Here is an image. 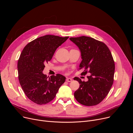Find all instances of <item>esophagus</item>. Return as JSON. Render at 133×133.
<instances>
[{
	"label": "esophagus",
	"mask_w": 133,
	"mask_h": 133,
	"mask_svg": "<svg viewBox=\"0 0 133 133\" xmlns=\"http://www.w3.org/2000/svg\"><path fill=\"white\" fill-rule=\"evenodd\" d=\"M66 81L67 82H70L72 81V79L71 78H66Z\"/></svg>",
	"instance_id": "34e87169"
}]
</instances>
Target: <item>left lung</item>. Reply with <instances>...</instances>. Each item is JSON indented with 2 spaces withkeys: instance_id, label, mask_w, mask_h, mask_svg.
Here are the masks:
<instances>
[{
  "instance_id": "left-lung-1",
  "label": "left lung",
  "mask_w": 133,
  "mask_h": 133,
  "mask_svg": "<svg viewBox=\"0 0 133 133\" xmlns=\"http://www.w3.org/2000/svg\"><path fill=\"white\" fill-rule=\"evenodd\" d=\"M70 40L81 51L82 61L79 69H84L81 75L90 74L86 82L74 78L80 84L74 92L75 98L83 105H96L106 97L114 82L115 63L111 53L104 43L91 37H70Z\"/></svg>"
}]
</instances>
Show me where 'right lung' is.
<instances>
[{"label":"right lung","instance_id":"1","mask_svg":"<svg viewBox=\"0 0 133 133\" xmlns=\"http://www.w3.org/2000/svg\"><path fill=\"white\" fill-rule=\"evenodd\" d=\"M68 38L47 35L30 42L23 49L17 64L18 79L25 95L32 102L38 105L48 103L65 82V77L61 74L48 78L42 72L56 49Z\"/></svg>","mask_w":133,"mask_h":133}]
</instances>
